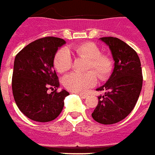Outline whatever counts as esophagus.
I'll use <instances>...</instances> for the list:
<instances>
[{"instance_id":"obj_1","label":"esophagus","mask_w":155,"mask_h":155,"mask_svg":"<svg viewBox=\"0 0 155 155\" xmlns=\"http://www.w3.org/2000/svg\"><path fill=\"white\" fill-rule=\"evenodd\" d=\"M78 94L82 98H86V97H87V94H83V93H78Z\"/></svg>"}]
</instances>
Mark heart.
Listing matches in <instances>:
<instances>
[{
  "instance_id": "obj_1",
  "label": "heart",
  "mask_w": 155,
  "mask_h": 155,
  "mask_svg": "<svg viewBox=\"0 0 155 155\" xmlns=\"http://www.w3.org/2000/svg\"><path fill=\"white\" fill-rule=\"evenodd\" d=\"M78 58L87 59L85 73H71L63 78V85L69 91L83 93L97 83V77L100 81L110 78L114 70V60L110 56L101 52L100 48L92 41L76 45L73 48ZM54 67L60 73L68 72L72 68V58L67 48H61L54 57Z\"/></svg>"
}]
</instances>
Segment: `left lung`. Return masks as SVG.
I'll list each match as a JSON object with an SVG mask.
<instances>
[{"mask_svg": "<svg viewBox=\"0 0 155 155\" xmlns=\"http://www.w3.org/2000/svg\"><path fill=\"white\" fill-rule=\"evenodd\" d=\"M110 48L114 69L107 83L97 91H104L92 114L99 124H113L128 116L139 99L142 89L141 63L137 52L117 37H102Z\"/></svg>", "mask_w": 155, "mask_h": 155, "instance_id": "left-lung-1", "label": "left lung"}]
</instances>
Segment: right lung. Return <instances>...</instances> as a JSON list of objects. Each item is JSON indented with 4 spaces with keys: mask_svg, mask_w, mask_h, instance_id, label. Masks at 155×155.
<instances>
[{
    "mask_svg": "<svg viewBox=\"0 0 155 155\" xmlns=\"http://www.w3.org/2000/svg\"><path fill=\"white\" fill-rule=\"evenodd\" d=\"M62 38L46 37L26 46L16 54L12 74V93L17 107L31 120L46 123L61 114L69 93L58 92L59 80L53 60ZM51 89V94L47 90Z\"/></svg>",
    "mask_w": 155,
    "mask_h": 155,
    "instance_id": "add662e5",
    "label": "right lung"
}]
</instances>
